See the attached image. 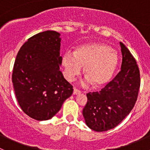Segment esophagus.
I'll list each match as a JSON object with an SVG mask.
<instances>
[{"label":"esophagus","mask_w":150,"mask_h":150,"mask_svg":"<svg viewBox=\"0 0 150 150\" xmlns=\"http://www.w3.org/2000/svg\"><path fill=\"white\" fill-rule=\"evenodd\" d=\"M81 93V91L80 90H78V89H77V88H74L73 94L77 95V94H80Z\"/></svg>","instance_id":"34e87169"}]
</instances>
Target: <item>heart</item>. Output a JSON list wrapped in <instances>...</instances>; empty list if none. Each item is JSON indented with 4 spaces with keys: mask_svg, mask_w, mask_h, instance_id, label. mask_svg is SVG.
<instances>
[{
    "mask_svg": "<svg viewBox=\"0 0 150 150\" xmlns=\"http://www.w3.org/2000/svg\"><path fill=\"white\" fill-rule=\"evenodd\" d=\"M62 64L67 81H73L84 67L87 83L90 82L95 88H102L111 81L118 64V58L108 45L90 43L78 47L73 54L65 53Z\"/></svg>",
    "mask_w": 150,
    "mask_h": 150,
    "instance_id": "1",
    "label": "heart"
}]
</instances>
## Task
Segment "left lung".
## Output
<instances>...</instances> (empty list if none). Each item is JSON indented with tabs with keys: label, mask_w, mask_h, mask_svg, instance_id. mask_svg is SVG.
I'll list each match as a JSON object with an SVG mask.
<instances>
[{
	"label": "left lung",
	"mask_w": 150,
	"mask_h": 150,
	"mask_svg": "<svg viewBox=\"0 0 150 150\" xmlns=\"http://www.w3.org/2000/svg\"><path fill=\"white\" fill-rule=\"evenodd\" d=\"M122 60L121 69L99 91L89 92L83 110L86 123L93 131L112 129L128 115L138 97L140 72L135 58L120 43Z\"/></svg>",
	"instance_id": "left-lung-1"
}]
</instances>
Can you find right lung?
I'll return each mask as SVG.
<instances>
[{
	"mask_svg": "<svg viewBox=\"0 0 150 150\" xmlns=\"http://www.w3.org/2000/svg\"><path fill=\"white\" fill-rule=\"evenodd\" d=\"M59 35L47 30L32 36L15 59L12 73L15 95L24 112L35 120L54 117L73 91L59 70L62 60Z\"/></svg>",
	"mask_w": 150,
	"mask_h": 150,
	"instance_id": "right-lung-1",
	"label": "right lung"
}]
</instances>
